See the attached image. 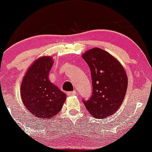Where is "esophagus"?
Segmentation results:
<instances>
[{
	"instance_id": "obj_1",
	"label": "esophagus",
	"mask_w": 152,
	"mask_h": 152,
	"mask_svg": "<svg viewBox=\"0 0 152 152\" xmlns=\"http://www.w3.org/2000/svg\"><path fill=\"white\" fill-rule=\"evenodd\" d=\"M67 94H68L69 96H74V95L77 94V91H73L68 92V93H67Z\"/></svg>"
}]
</instances>
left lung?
Returning a JSON list of instances; mask_svg holds the SVG:
<instances>
[{
    "mask_svg": "<svg viewBox=\"0 0 152 152\" xmlns=\"http://www.w3.org/2000/svg\"><path fill=\"white\" fill-rule=\"evenodd\" d=\"M90 67L93 91L83 101L89 113L96 118H107L115 113L124 99L128 79L121 64L101 48H94L82 55Z\"/></svg>",
    "mask_w": 152,
    "mask_h": 152,
    "instance_id": "1",
    "label": "left lung"
}]
</instances>
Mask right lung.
<instances>
[{
	"label": "right lung",
	"instance_id": "1",
	"mask_svg": "<svg viewBox=\"0 0 152 152\" xmlns=\"http://www.w3.org/2000/svg\"><path fill=\"white\" fill-rule=\"evenodd\" d=\"M53 61L51 56L37 58L30 66L22 80V101L37 119L48 120L56 116L66 99V94L48 77Z\"/></svg>",
	"mask_w": 152,
	"mask_h": 152
}]
</instances>
